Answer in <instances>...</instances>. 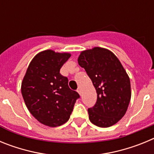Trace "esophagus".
I'll use <instances>...</instances> for the list:
<instances>
[{"label": "esophagus", "mask_w": 154, "mask_h": 154, "mask_svg": "<svg viewBox=\"0 0 154 154\" xmlns=\"http://www.w3.org/2000/svg\"><path fill=\"white\" fill-rule=\"evenodd\" d=\"M77 92H78L79 94H81L82 93L81 89H80V88H78V89H77Z\"/></svg>", "instance_id": "esophagus-1"}]
</instances>
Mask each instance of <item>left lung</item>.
Listing matches in <instances>:
<instances>
[{"label": "left lung", "instance_id": "8db88e82", "mask_svg": "<svg viewBox=\"0 0 154 154\" xmlns=\"http://www.w3.org/2000/svg\"><path fill=\"white\" fill-rule=\"evenodd\" d=\"M78 63L84 68L97 93V100L88 109L91 123L109 127L126 113L130 99V80L118 58L109 50L95 47L80 53Z\"/></svg>", "mask_w": 154, "mask_h": 154}]
</instances>
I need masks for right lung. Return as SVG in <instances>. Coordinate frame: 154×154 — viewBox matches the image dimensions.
<instances>
[{
	"label": "right lung",
	"mask_w": 154,
	"mask_h": 154,
	"mask_svg": "<svg viewBox=\"0 0 154 154\" xmlns=\"http://www.w3.org/2000/svg\"><path fill=\"white\" fill-rule=\"evenodd\" d=\"M70 56V53L50 49L38 53L21 82V94L29 112L50 127L66 123L79 98L78 92L69 87L68 79L60 74L61 68Z\"/></svg>",
	"instance_id": "add662e5"
}]
</instances>
